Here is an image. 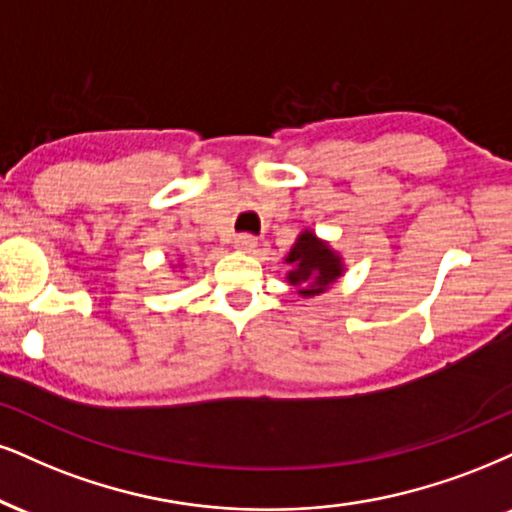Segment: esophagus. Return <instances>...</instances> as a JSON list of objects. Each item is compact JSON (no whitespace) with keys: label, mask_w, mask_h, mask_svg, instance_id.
I'll return each mask as SVG.
<instances>
[{"label":"esophagus","mask_w":512,"mask_h":512,"mask_svg":"<svg viewBox=\"0 0 512 512\" xmlns=\"http://www.w3.org/2000/svg\"><path fill=\"white\" fill-rule=\"evenodd\" d=\"M256 246H258L256 237H251V235H237L235 237V249L244 251V254H254Z\"/></svg>","instance_id":"1"}]
</instances>
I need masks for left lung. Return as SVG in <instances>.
I'll return each instance as SVG.
<instances>
[{
	"mask_svg": "<svg viewBox=\"0 0 512 512\" xmlns=\"http://www.w3.org/2000/svg\"><path fill=\"white\" fill-rule=\"evenodd\" d=\"M287 263L292 266L287 275L289 282L304 296L325 292L327 285L342 275L339 258L327 249V244L318 242L311 232H304V235L296 239L294 249L287 256Z\"/></svg>",
	"mask_w": 512,
	"mask_h": 512,
	"instance_id": "8db88e82",
	"label": "left lung"
}]
</instances>
